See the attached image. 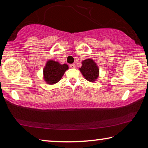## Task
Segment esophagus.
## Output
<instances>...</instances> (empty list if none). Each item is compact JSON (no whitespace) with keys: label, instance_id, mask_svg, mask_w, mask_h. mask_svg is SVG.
<instances>
[{"label":"esophagus","instance_id":"34e87169","mask_svg":"<svg viewBox=\"0 0 148 148\" xmlns=\"http://www.w3.org/2000/svg\"><path fill=\"white\" fill-rule=\"evenodd\" d=\"M71 68L72 69H74L76 68V66H75L74 64H71Z\"/></svg>","mask_w":148,"mask_h":148}]
</instances>
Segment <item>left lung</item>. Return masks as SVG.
Instances as JSON below:
<instances>
[{"label": "left lung", "mask_w": 148, "mask_h": 148, "mask_svg": "<svg viewBox=\"0 0 148 148\" xmlns=\"http://www.w3.org/2000/svg\"><path fill=\"white\" fill-rule=\"evenodd\" d=\"M82 66L79 70L85 77L90 82L96 81L99 77V69L96 62L91 58L86 59L82 61Z\"/></svg>", "instance_id": "1"}]
</instances>
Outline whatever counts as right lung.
Returning <instances> with one entry per match:
<instances>
[{"label": "right lung", "mask_w": 148, "mask_h": 148, "mask_svg": "<svg viewBox=\"0 0 148 148\" xmlns=\"http://www.w3.org/2000/svg\"><path fill=\"white\" fill-rule=\"evenodd\" d=\"M68 69L69 66L66 64H61L53 60H48L43 69V79L47 84H56L61 79Z\"/></svg>", "instance_id": "add662e5"}]
</instances>
